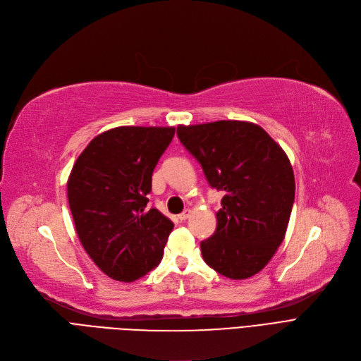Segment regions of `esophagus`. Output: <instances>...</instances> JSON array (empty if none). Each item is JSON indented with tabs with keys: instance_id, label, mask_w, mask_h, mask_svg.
Returning <instances> with one entry per match:
<instances>
[{
	"instance_id": "1",
	"label": "esophagus",
	"mask_w": 361,
	"mask_h": 361,
	"mask_svg": "<svg viewBox=\"0 0 361 361\" xmlns=\"http://www.w3.org/2000/svg\"><path fill=\"white\" fill-rule=\"evenodd\" d=\"M190 214H192L190 209H184V211L178 215V219H180V221H185L188 216H190Z\"/></svg>"
}]
</instances>
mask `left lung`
I'll use <instances>...</instances> for the list:
<instances>
[{"mask_svg": "<svg viewBox=\"0 0 361 361\" xmlns=\"http://www.w3.org/2000/svg\"><path fill=\"white\" fill-rule=\"evenodd\" d=\"M177 136L211 187L225 193L216 231L200 243L204 262L231 279L256 275L288 226L295 181L287 154L260 126L247 121L178 126Z\"/></svg>", "mask_w": 361, "mask_h": 361, "instance_id": "1", "label": "left lung"}]
</instances>
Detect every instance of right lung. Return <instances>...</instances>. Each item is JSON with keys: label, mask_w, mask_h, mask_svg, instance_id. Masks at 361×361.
Wrapping results in <instances>:
<instances>
[{"label": "right lung", "mask_w": 361, "mask_h": 361, "mask_svg": "<svg viewBox=\"0 0 361 361\" xmlns=\"http://www.w3.org/2000/svg\"><path fill=\"white\" fill-rule=\"evenodd\" d=\"M174 127L111 128L73 165L67 196L79 240L109 278L133 282L157 268L174 224L146 209L152 173Z\"/></svg>", "instance_id": "obj_1"}]
</instances>
